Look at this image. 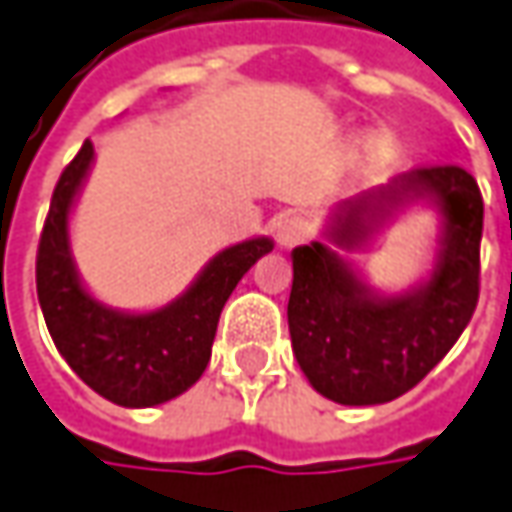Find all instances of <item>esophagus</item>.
Segmentation results:
<instances>
[{"label":"esophagus","mask_w":512,"mask_h":512,"mask_svg":"<svg viewBox=\"0 0 512 512\" xmlns=\"http://www.w3.org/2000/svg\"><path fill=\"white\" fill-rule=\"evenodd\" d=\"M275 234H278L280 246H298L309 234V223L300 214L286 212L275 220Z\"/></svg>","instance_id":"esophagus-1"}]
</instances>
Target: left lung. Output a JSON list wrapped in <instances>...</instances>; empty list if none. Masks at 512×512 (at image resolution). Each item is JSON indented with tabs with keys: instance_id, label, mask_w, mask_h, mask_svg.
<instances>
[{
	"instance_id": "obj_1",
	"label": "left lung",
	"mask_w": 512,
	"mask_h": 512,
	"mask_svg": "<svg viewBox=\"0 0 512 512\" xmlns=\"http://www.w3.org/2000/svg\"><path fill=\"white\" fill-rule=\"evenodd\" d=\"M395 194H433L444 212V249L433 280L407 298H369L361 280L323 243L292 252L289 335L309 384L329 401L367 407L410 392L453 349L470 323L481 289L484 200L461 166H427L407 174ZM372 197L341 206L335 237L355 246L367 234Z\"/></svg>"
}]
</instances>
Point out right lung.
<instances>
[{
  "mask_svg": "<svg viewBox=\"0 0 512 512\" xmlns=\"http://www.w3.org/2000/svg\"><path fill=\"white\" fill-rule=\"evenodd\" d=\"M91 157L94 145L85 140L56 180L36 249V295L56 349L88 387L120 407H154L203 375L226 300L257 257L272 252V240L257 237L220 252L189 292L160 312H111L79 286L68 255V212Z\"/></svg>",
  "mask_w": 512,
  "mask_h": 512,
  "instance_id": "add662e5",
  "label": "right lung"
}]
</instances>
